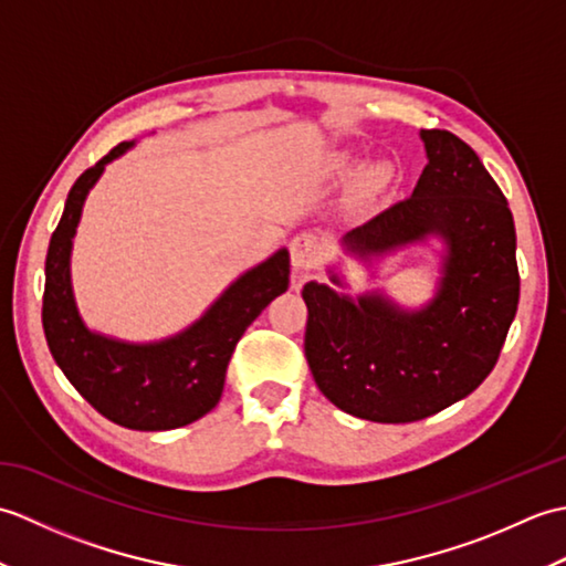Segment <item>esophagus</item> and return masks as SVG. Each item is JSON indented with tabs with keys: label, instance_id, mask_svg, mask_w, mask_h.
I'll list each match as a JSON object with an SVG mask.
<instances>
[{
	"label": "esophagus",
	"instance_id": "34e87169",
	"mask_svg": "<svg viewBox=\"0 0 566 566\" xmlns=\"http://www.w3.org/2000/svg\"><path fill=\"white\" fill-rule=\"evenodd\" d=\"M290 252H292V264L296 272H311L321 264L323 243L314 233H298L290 243Z\"/></svg>",
	"mask_w": 566,
	"mask_h": 566
}]
</instances>
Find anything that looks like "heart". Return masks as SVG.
I'll return each instance as SVG.
<instances>
[{"instance_id":"heart-1","label":"heart","mask_w":566,"mask_h":566,"mask_svg":"<svg viewBox=\"0 0 566 566\" xmlns=\"http://www.w3.org/2000/svg\"><path fill=\"white\" fill-rule=\"evenodd\" d=\"M389 179H391L389 167L387 165H375V167H369L367 175H365V187H369L371 191H379V189L389 185Z\"/></svg>"}]
</instances>
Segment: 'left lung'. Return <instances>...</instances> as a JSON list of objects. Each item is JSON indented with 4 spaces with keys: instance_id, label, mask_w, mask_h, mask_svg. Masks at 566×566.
I'll return each mask as SVG.
<instances>
[{
    "instance_id": "1",
    "label": "left lung",
    "mask_w": 566,
    "mask_h": 566,
    "mask_svg": "<svg viewBox=\"0 0 566 566\" xmlns=\"http://www.w3.org/2000/svg\"><path fill=\"white\" fill-rule=\"evenodd\" d=\"M428 165L413 195L343 238L357 258L442 238L436 296L418 311L379 292L350 298L308 282L304 353L340 411L411 423L464 399L494 369L518 311L515 226L479 155L450 130H420ZM333 282L340 284L338 274Z\"/></svg>"
}]
</instances>
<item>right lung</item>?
<instances>
[{
	"label": "right lung",
	"mask_w": 566,
	"mask_h": 566,
	"mask_svg": "<svg viewBox=\"0 0 566 566\" xmlns=\"http://www.w3.org/2000/svg\"><path fill=\"white\" fill-rule=\"evenodd\" d=\"M130 146L134 140L118 143L70 189L45 255L43 331L57 367L104 418L130 430H172L195 423L219 403L240 335L290 286V252H274L238 276L207 314L172 338L138 345L92 333L72 296V238L90 189Z\"/></svg>",
	"instance_id": "add662e5"
}]
</instances>
